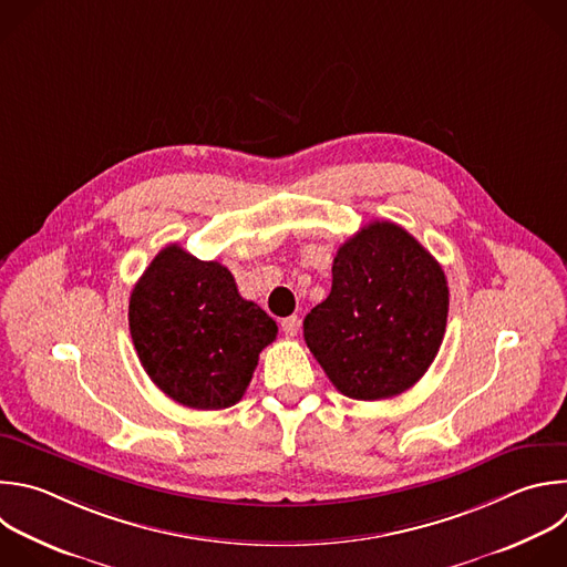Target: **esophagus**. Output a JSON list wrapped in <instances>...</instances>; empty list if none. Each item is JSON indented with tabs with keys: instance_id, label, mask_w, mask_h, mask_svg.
Here are the masks:
<instances>
[{
	"instance_id": "1",
	"label": "esophagus",
	"mask_w": 567,
	"mask_h": 567,
	"mask_svg": "<svg viewBox=\"0 0 567 567\" xmlns=\"http://www.w3.org/2000/svg\"><path fill=\"white\" fill-rule=\"evenodd\" d=\"M280 324H282V331H285L287 336H296L298 329H300V318H298V316H289V318H285Z\"/></svg>"
}]
</instances>
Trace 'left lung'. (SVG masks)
Segmentation results:
<instances>
[{"instance_id": "8db88e82", "label": "left lung", "mask_w": 567, "mask_h": 567, "mask_svg": "<svg viewBox=\"0 0 567 567\" xmlns=\"http://www.w3.org/2000/svg\"><path fill=\"white\" fill-rule=\"evenodd\" d=\"M450 289L434 256L403 227L375 220L351 236L331 265V291L302 327L333 388L383 401L416 385L447 324Z\"/></svg>"}]
</instances>
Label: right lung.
Here are the masks:
<instances>
[{"label":"right lung","instance_id":"1","mask_svg":"<svg viewBox=\"0 0 567 567\" xmlns=\"http://www.w3.org/2000/svg\"><path fill=\"white\" fill-rule=\"evenodd\" d=\"M128 329L148 379L192 410L236 405L278 324L238 293L227 267L164 247L135 282Z\"/></svg>","mask_w":567,"mask_h":567}]
</instances>
